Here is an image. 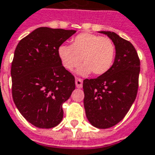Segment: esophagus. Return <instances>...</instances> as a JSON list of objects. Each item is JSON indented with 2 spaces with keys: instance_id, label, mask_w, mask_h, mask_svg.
<instances>
[{
  "instance_id": "obj_1",
  "label": "esophagus",
  "mask_w": 155,
  "mask_h": 155,
  "mask_svg": "<svg viewBox=\"0 0 155 155\" xmlns=\"http://www.w3.org/2000/svg\"><path fill=\"white\" fill-rule=\"evenodd\" d=\"M75 84L76 86H77V88H81L83 87V79H82V78H76Z\"/></svg>"
}]
</instances>
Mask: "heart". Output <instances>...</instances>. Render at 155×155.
<instances>
[{"mask_svg":"<svg viewBox=\"0 0 155 155\" xmlns=\"http://www.w3.org/2000/svg\"><path fill=\"white\" fill-rule=\"evenodd\" d=\"M61 64L72 71L82 62L81 74L93 72L94 75L105 74L111 68L116 55V47L111 39L89 33H83L71 39V46L62 45L58 49Z\"/></svg>","mask_w":155,"mask_h":155,"instance_id":"1","label":"heart"}]
</instances>
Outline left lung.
Listing matches in <instances>:
<instances>
[{
    "label": "left lung",
    "mask_w": 155,
    "mask_h": 155,
    "mask_svg": "<svg viewBox=\"0 0 155 155\" xmlns=\"http://www.w3.org/2000/svg\"><path fill=\"white\" fill-rule=\"evenodd\" d=\"M116 47L111 68L97 78L84 80L86 116L94 127H111L125 117L136 99L140 60L133 44L114 32L100 31Z\"/></svg>",
    "instance_id": "obj_1"
}]
</instances>
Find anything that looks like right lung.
Returning <instances> with one entry per match:
<instances>
[{
  "label": "right lung",
  "instance_id": "right-lung-1",
  "mask_svg": "<svg viewBox=\"0 0 155 155\" xmlns=\"http://www.w3.org/2000/svg\"><path fill=\"white\" fill-rule=\"evenodd\" d=\"M75 33L41 27L16 47L11 67L12 99L36 127H54L63 118L62 104L75 89V78L62 66L58 49Z\"/></svg>",
  "mask_w": 155,
  "mask_h": 155
}]
</instances>
